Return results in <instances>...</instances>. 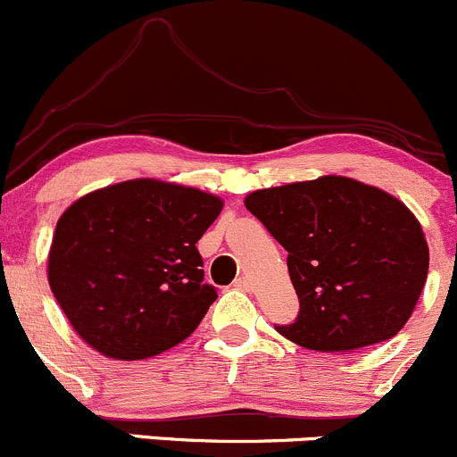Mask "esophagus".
Listing matches in <instances>:
<instances>
[{"label": "esophagus", "mask_w": 457, "mask_h": 457, "mask_svg": "<svg viewBox=\"0 0 457 457\" xmlns=\"http://www.w3.org/2000/svg\"><path fill=\"white\" fill-rule=\"evenodd\" d=\"M235 288H239V291H251L253 284H251V279L246 278V275H242V278L235 279Z\"/></svg>", "instance_id": "1"}]
</instances>
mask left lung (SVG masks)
Segmentation results:
<instances>
[{"mask_svg": "<svg viewBox=\"0 0 457 457\" xmlns=\"http://www.w3.org/2000/svg\"><path fill=\"white\" fill-rule=\"evenodd\" d=\"M244 206L288 251L300 315L279 336L311 351L351 353L395 336L428 273L418 218L378 187L322 175L260 188Z\"/></svg>", "mask_w": 457, "mask_h": 457, "instance_id": "left-lung-1", "label": "left lung"}]
</instances>
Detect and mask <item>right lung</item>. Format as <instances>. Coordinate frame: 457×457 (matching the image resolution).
<instances>
[{"label": "right lung", "mask_w": 457, "mask_h": 457, "mask_svg": "<svg viewBox=\"0 0 457 457\" xmlns=\"http://www.w3.org/2000/svg\"><path fill=\"white\" fill-rule=\"evenodd\" d=\"M222 197L129 179L75 200L57 220L48 284L77 336L112 360H146L187 340L218 293L197 239Z\"/></svg>", "instance_id": "obj_1"}]
</instances>
